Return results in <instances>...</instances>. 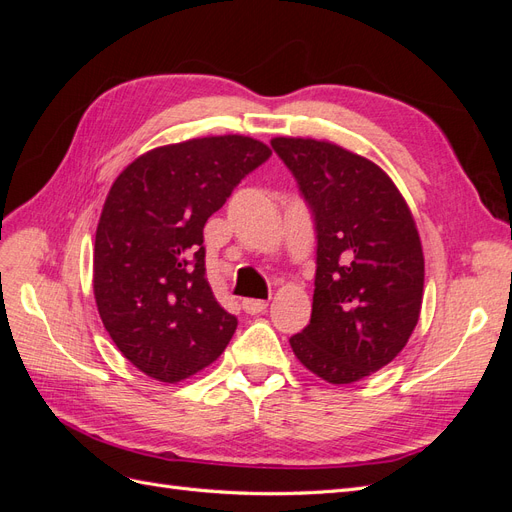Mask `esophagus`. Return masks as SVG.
<instances>
[{"instance_id": "obj_1", "label": "esophagus", "mask_w": 512, "mask_h": 512, "mask_svg": "<svg viewBox=\"0 0 512 512\" xmlns=\"http://www.w3.org/2000/svg\"><path fill=\"white\" fill-rule=\"evenodd\" d=\"M267 301H260V299H243V309L247 314H262L267 309Z\"/></svg>"}]
</instances>
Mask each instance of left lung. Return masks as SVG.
I'll return each mask as SVG.
<instances>
[{"label":"left lung","mask_w":512,"mask_h":512,"mask_svg":"<svg viewBox=\"0 0 512 512\" xmlns=\"http://www.w3.org/2000/svg\"><path fill=\"white\" fill-rule=\"evenodd\" d=\"M316 226L312 320L290 337L297 359L331 384L389 365L421 316L425 258L404 196L371 160L329 141H271Z\"/></svg>","instance_id":"obj_1"}]
</instances>
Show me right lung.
<instances>
[{
    "label": "right lung",
    "instance_id": "1",
    "mask_svg": "<svg viewBox=\"0 0 512 512\" xmlns=\"http://www.w3.org/2000/svg\"><path fill=\"white\" fill-rule=\"evenodd\" d=\"M271 149L224 134L151 149L121 170L96 230L94 294L126 359L175 384L211 365L237 318L215 301L203 228Z\"/></svg>",
    "mask_w": 512,
    "mask_h": 512
}]
</instances>
